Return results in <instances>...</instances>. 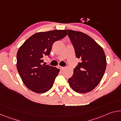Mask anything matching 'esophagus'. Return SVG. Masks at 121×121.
<instances>
[{
    "label": "esophagus",
    "instance_id": "esophagus-1",
    "mask_svg": "<svg viewBox=\"0 0 121 121\" xmlns=\"http://www.w3.org/2000/svg\"><path fill=\"white\" fill-rule=\"evenodd\" d=\"M59 68L60 69V70H63V69H64V68L65 67H62V66H60V65H59Z\"/></svg>",
    "mask_w": 121,
    "mask_h": 121
}]
</instances>
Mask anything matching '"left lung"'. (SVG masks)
Returning <instances> with one entry per match:
<instances>
[{"instance_id":"obj_1","label":"left lung","mask_w":121,"mask_h":121,"mask_svg":"<svg viewBox=\"0 0 121 121\" xmlns=\"http://www.w3.org/2000/svg\"><path fill=\"white\" fill-rule=\"evenodd\" d=\"M76 56L80 59L68 82L73 91L85 93L93 90L101 81L106 68L103 49L89 36L80 31L68 30Z\"/></svg>"}]
</instances>
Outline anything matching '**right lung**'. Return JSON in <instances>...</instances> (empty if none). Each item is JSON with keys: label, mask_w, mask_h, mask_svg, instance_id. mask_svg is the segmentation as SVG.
<instances>
[{"label": "right lung", "mask_w": 121, "mask_h": 121, "mask_svg": "<svg viewBox=\"0 0 121 121\" xmlns=\"http://www.w3.org/2000/svg\"><path fill=\"white\" fill-rule=\"evenodd\" d=\"M67 30H54L35 34L19 48L16 67L26 87L34 92L45 93L51 89L60 69L43 64L53 43L66 36Z\"/></svg>", "instance_id": "add662e5"}]
</instances>
